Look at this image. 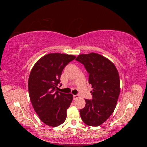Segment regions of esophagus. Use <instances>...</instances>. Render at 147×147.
I'll return each instance as SVG.
<instances>
[{"label":"esophagus","instance_id":"obj_1","mask_svg":"<svg viewBox=\"0 0 147 147\" xmlns=\"http://www.w3.org/2000/svg\"><path fill=\"white\" fill-rule=\"evenodd\" d=\"M79 96L78 95H74V99H77V98H78Z\"/></svg>","mask_w":147,"mask_h":147}]
</instances>
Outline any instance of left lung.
I'll use <instances>...</instances> for the list:
<instances>
[{
    "label": "left lung",
    "instance_id": "obj_1",
    "mask_svg": "<svg viewBox=\"0 0 147 147\" xmlns=\"http://www.w3.org/2000/svg\"><path fill=\"white\" fill-rule=\"evenodd\" d=\"M75 59L86 68L93 89L92 99H85V107L80 110L81 118L86 125L100 126L116 107L120 93L118 72L112 61L96 53L79 55Z\"/></svg>",
    "mask_w": 147,
    "mask_h": 147
}]
</instances>
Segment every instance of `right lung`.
I'll return each mask as SVG.
<instances>
[{"instance_id": "add662e5", "label": "right lung", "mask_w": 147, "mask_h": 147, "mask_svg": "<svg viewBox=\"0 0 147 147\" xmlns=\"http://www.w3.org/2000/svg\"><path fill=\"white\" fill-rule=\"evenodd\" d=\"M75 57L71 55L50 53L39 59L30 71L28 80L30 100L39 118L48 126L57 127L66 119L73 95L59 92L57 86L64 68Z\"/></svg>"}]
</instances>
